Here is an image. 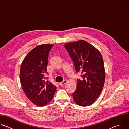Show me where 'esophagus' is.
I'll list each match as a JSON object with an SVG mask.
<instances>
[{
    "label": "esophagus",
    "instance_id": "esophagus-1",
    "mask_svg": "<svg viewBox=\"0 0 129 129\" xmlns=\"http://www.w3.org/2000/svg\"><path fill=\"white\" fill-rule=\"evenodd\" d=\"M66 83H67V81H66V80H64V81H63V82H62L60 83V84H60L61 86H63V85H65Z\"/></svg>",
    "mask_w": 129,
    "mask_h": 129
}]
</instances>
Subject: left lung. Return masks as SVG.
Wrapping results in <instances>:
<instances>
[{"label": "left lung", "instance_id": "left-lung-1", "mask_svg": "<svg viewBox=\"0 0 129 129\" xmlns=\"http://www.w3.org/2000/svg\"><path fill=\"white\" fill-rule=\"evenodd\" d=\"M64 47L74 63L76 72L82 73L77 80L73 99L80 106L93 104L100 95L105 81L104 61L100 51L87 41L80 40L65 44Z\"/></svg>", "mask_w": 129, "mask_h": 129}]
</instances>
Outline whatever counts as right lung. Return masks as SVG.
<instances>
[{
    "label": "right lung",
    "instance_id": "add662e5",
    "mask_svg": "<svg viewBox=\"0 0 129 129\" xmlns=\"http://www.w3.org/2000/svg\"><path fill=\"white\" fill-rule=\"evenodd\" d=\"M53 44L39 45L31 49L23 60L20 80L26 96L34 105L42 107L53 98L56 87L45 81L48 54Z\"/></svg>",
    "mask_w": 129,
    "mask_h": 129
}]
</instances>
